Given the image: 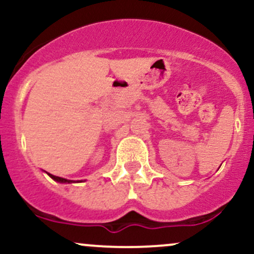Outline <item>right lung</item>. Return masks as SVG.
<instances>
[{
    "label": "right lung",
    "instance_id": "1",
    "mask_svg": "<svg viewBox=\"0 0 254 254\" xmlns=\"http://www.w3.org/2000/svg\"><path fill=\"white\" fill-rule=\"evenodd\" d=\"M49 176H50L52 179L54 180H56V182H58V183H68V184H70V183H76V182H72V180H68V179H64V178H61V177H56V176H52V174H50V173H48Z\"/></svg>",
    "mask_w": 254,
    "mask_h": 254
}]
</instances>
